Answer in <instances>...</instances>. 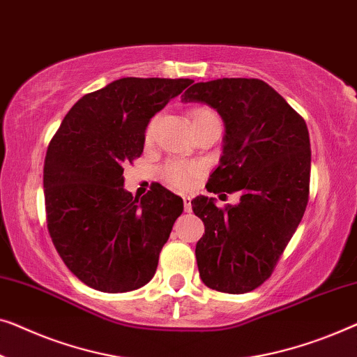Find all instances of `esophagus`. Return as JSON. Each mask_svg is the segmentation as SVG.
I'll use <instances>...</instances> for the list:
<instances>
[{"label":"esophagus","instance_id":"1","mask_svg":"<svg viewBox=\"0 0 357 357\" xmlns=\"http://www.w3.org/2000/svg\"><path fill=\"white\" fill-rule=\"evenodd\" d=\"M182 199H183V206H185V213H191V198H190V196L183 195Z\"/></svg>","mask_w":357,"mask_h":357}]
</instances>
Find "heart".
<instances>
[{"label": "heart", "instance_id": "b5f03b06", "mask_svg": "<svg viewBox=\"0 0 357 357\" xmlns=\"http://www.w3.org/2000/svg\"><path fill=\"white\" fill-rule=\"evenodd\" d=\"M217 117L213 111L206 109V107H198L191 114V121L193 123L199 121H206V119H214ZM153 133V123L148 127L146 137L149 138ZM203 172V167L198 162H169L166 167L162 169V178L166 180L170 187L185 190L188 188L191 183L195 182V178Z\"/></svg>", "mask_w": 357, "mask_h": 357}]
</instances>
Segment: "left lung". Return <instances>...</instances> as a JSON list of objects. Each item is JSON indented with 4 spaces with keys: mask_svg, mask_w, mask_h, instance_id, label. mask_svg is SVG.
I'll return each mask as SVG.
<instances>
[{
    "mask_svg": "<svg viewBox=\"0 0 357 357\" xmlns=\"http://www.w3.org/2000/svg\"><path fill=\"white\" fill-rule=\"evenodd\" d=\"M182 101L211 106L225 126L219 166L206 188L240 193V203L224 209L204 195L191 201L204 222L195 250L199 277L213 290L248 293L271 277L306 211L311 177L306 122L257 79L199 82Z\"/></svg>",
    "mask_w": 357,
    "mask_h": 357,
    "instance_id": "8db88e82",
    "label": "left lung"
}]
</instances>
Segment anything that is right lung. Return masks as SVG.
I'll use <instances>...</instances> for the list:
<instances>
[{
    "mask_svg": "<svg viewBox=\"0 0 357 357\" xmlns=\"http://www.w3.org/2000/svg\"><path fill=\"white\" fill-rule=\"evenodd\" d=\"M191 79L123 77L82 96L45 158L48 230L74 275L98 291L126 293L151 280L183 199L154 183L142 199L123 188L151 117Z\"/></svg>",
    "mask_w": 357,
    "mask_h": 357,
    "instance_id": "add662e5",
    "label": "right lung"
}]
</instances>
